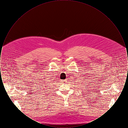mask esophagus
<instances>
[{
    "mask_svg": "<svg viewBox=\"0 0 128 128\" xmlns=\"http://www.w3.org/2000/svg\"><path fill=\"white\" fill-rule=\"evenodd\" d=\"M67 80H64V81H63V82H67Z\"/></svg>",
    "mask_w": 128,
    "mask_h": 128,
    "instance_id": "obj_1",
    "label": "esophagus"
}]
</instances>
